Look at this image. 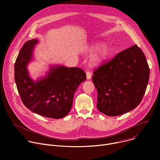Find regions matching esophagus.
<instances>
[{
  "label": "esophagus",
  "mask_w": 160,
  "mask_h": 160,
  "mask_svg": "<svg viewBox=\"0 0 160 160\" xmlns=\"http://www.w3.org/2000/svg\"><path fill=\"white\" fill-rule=\"evenodd\" d=\"M86 75H87V80H90L91 78V77H92V74H91V73L89 72H87Z\"/></svg>",
  "instance_id": "34e87169"
}]
</instances>
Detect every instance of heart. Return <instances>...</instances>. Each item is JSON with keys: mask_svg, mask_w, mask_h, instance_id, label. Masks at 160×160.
I'll return each mask as SVG.
<instances>
[{"mask_svg": "<svg viewBox=\"0 0 160 160\" xmlns=\"http://www.w3.org/2000/svg\"><path fill=\"white\" fill-rule=\"evenodd\" d=\"M89 53H94L90 59V64L93 66H99L103 64L111 55L112 49L108 45H104L103 42H98L90 45L88 48Z\"/></svg>", "mask_w": 160, "mask_h": 160, "instance_id": "heart-1", "label": "heart"}]
</instances>
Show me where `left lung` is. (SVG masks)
I'll use <instances>...</instances> for the list:
<instances>
[{"mask_svg":"<svg viewBox=\"0 0 160 160\" xmlns=\"http://www.w3.org/2000/svg\"><path fill=\"white\" fill-rule=\"evenodd\" d=\"M93 75L98 110L115 117L140 104L148 83L149 69L143 52L135 45L99 67Z\"/></svg>","mask_w":160,"mask_h":160,"instance_id":"8db88e82","label":"left lung"}]
</instances>
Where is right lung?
Listing matches in <instances>:
<instances>
[{"label": "right lung", "instance_id": "add662e5", "mask_svg": "<svg viewBox=\"0 0 160 160\" xmlns=\"http://www.w3.org/2000/svg\"><path fill=\"white\" fill-rule=\"evenodd\" d=\"M37 39L27 42L21 49L14 65V79L24 105L44 117L60 119L69 113L76 90L85 81L86 74L77 67L50 65L44 77L34 80L28 64L33 61Z\"/></svg>", "mask_w": 160, "mask_h": 160}]
</instances>
